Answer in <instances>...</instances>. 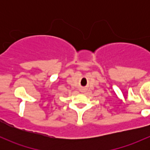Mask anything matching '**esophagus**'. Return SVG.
I'll return each instance as SVG.
<instances>
[{"label":"esophagus","instance_id":"1","mask_svg":"<svg viewBox=\"0 0 150 150\" xmlns=\"http://www.w3.org/2000/svg\"><path fill=\"white\" fill-rule=\"evenodd\" d=\"M83 91V90H82V91Z\"/></svg>","mask_w":150,"mask_h":150}]
</instances>
